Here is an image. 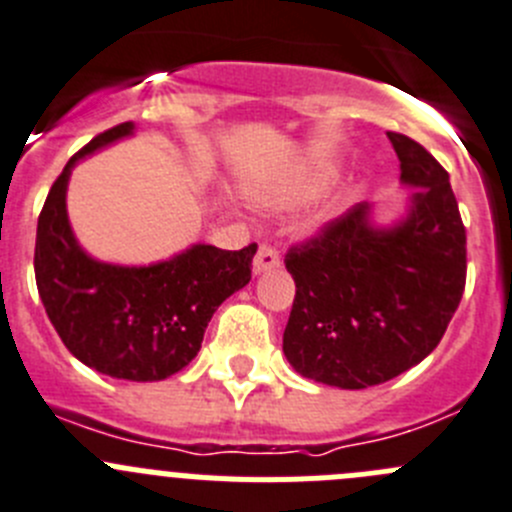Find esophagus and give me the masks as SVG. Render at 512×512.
Masks as SVG:
<instances>
[{
	"instance_id": "1",
	"label": "esophagus",
	"mask_w": 512,
	"mask_h": 512,
	"mask_svg": "<svg viewBox=\"0 0 512 512\" xmlns=\"http://www.w3.org/2000/svg\"><path fill=\"white\" fill-rule=\"evenodd\" d=\"M275 267H280V255L275 252V247L260 245V250H257L255 255V262H252L255 275H260V272H267V270H275Z\"/></svg>"
}]
</instances>
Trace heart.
I'll return each instance as SVG.
<instances>
[{
    "label": "heart",
    "mask_w": 512,
    "mask_h": 512,
    "mask_svg": "<svg viewBox=\"0 0 512 512\" xmlns=\"http://www.w3.org/2000/svg\"><path fill=\"white\" fill-rule=\"evenodd\" d=\"M336 174L338 166L323 161V164L310 166L308 171H300V174L290 176V179L257 186V189L252 191V202L260 209H267V212H288V209H295L300 207V204L310 202V199H313ZM356 194V186L341 189V194H338V197L333 199L331 207H328V217H333V214L341 212L346 204H351L353 199H356Z\"/></svg>",
    "instance_id": "heart-1"
}]
</instances>
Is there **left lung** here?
I'll return each mask as SVG.
<instances>
[{
  "mask_svg": "<svg viewBox=\"0 0 512 512\" xmlns=\"http://www.w3.org/2000/svg\"><path fill=\"white\" fill-rule=\"evenodd\" d=\"M389 141L401 184L414 186L407 214L379 227L361 202L285 255L295 280L285 358L338 389H369L424 361L465 290L467 234L450 174L409 136Z\"/></svg>",
  "mask_w": 512,
  "mask_h": 512,
  "instance_id": "1",
  "label": "left lung"
}]
</instances>
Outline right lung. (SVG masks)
Wrapping results in <instances>:
<instances>
[{
  "label": "right lung",
  "instance_id": "right-lung-1",
  "mask_svg": "<svg viewBox=\"0 0 512 512\" xmlns=\"http://www.w3.org/2000/svg\"><path fill=\"white\" fill-rule=\"evenodd\" d=\"M121 123L65 164L37 219L35 278L47 318L78 361L113 379L161 381L191 364L214 310L252 278L257 245H191L154 265H111L90 257L68 219V181L83 156L131 136Z\"/></svg>",
  "mask_w": 512,
  "mask_h": 512
}]
</instances>
